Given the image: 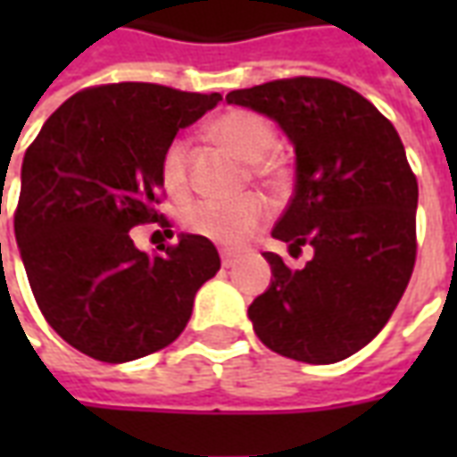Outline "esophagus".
<instances>
[{"mask_svg": "<svg viewBox=\"0 0 457 457\" xmlns=\"http://www.w3.org/2000/svg\"><path fill=\"white\" fill-rule=\"evenodd\" d=\"M237 264V257L235 254H222V267L229 269V267H235Z\"/></svg>", "mask_w": 457, "mask_h": 457, "instance_id": "obj_1", "label": "esophagus"}]
</instances>
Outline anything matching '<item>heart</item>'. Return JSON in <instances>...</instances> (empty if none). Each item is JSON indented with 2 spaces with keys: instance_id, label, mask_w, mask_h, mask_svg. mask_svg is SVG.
Masks as SVG:
<instances>
[{
  "instance_id": "1",
  "label": "heart",
  "mask_w": 457,
  "mask_h": 457,
  "mask_svg": "<svg viewBox=\"0 0 457 457\" xmlns=\"http://www.w3.org/2000/svg\"><path fill=\"white\" fill-rule=\"evenodd\" d=\"M210 139L237 154L252 163L257 179L274 180L281 173V163L269 156L277 149V129L271 121L252 110H228L208 124ZM161 183L173 195H186L190 190L188 141L173 139L161 156ZM269 220L267 200L259 195L222 203V200H200L186 210V229L195 237H205L220 247L245 245Z\"/></svg>"
}]
</instances>
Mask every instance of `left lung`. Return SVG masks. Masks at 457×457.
I'll use <instances>...</instances> for the list:
<instances>
[{"instance_id": "8db88e82", "label": "left lung", "mask_w": 457, "mask_h": 457, "mask_svg": "<svg viewBox=\"0 0 457 457\" xmlns=\"http://www.w3.org/2000/svg\"><path fill=\"white\" fill-rule=\"evenodd\" d=\"M228 103L281 124L296 149V188L271 235L301 252L288 269L274 252L271 287L249 306L269 350L333 364L362 350L392 318L416 264L419 183L394 124L367 97L328 78H284L232 90Z\"/></svg>"}]
</instances>
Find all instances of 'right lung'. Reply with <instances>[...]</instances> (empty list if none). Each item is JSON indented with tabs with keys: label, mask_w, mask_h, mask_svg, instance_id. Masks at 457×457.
<instances>
[{
	"label": "right lung",
	"mask_w": 457,
	"mask_h": 457,
	"mask_svg": "<svg viewBox=\"0 0 457 457\" xmlns=\"http://www.w3.org/2000/svg\"><path fill=\"white\" fill-rule=\"evenodd\" d=\"M220 100L156 83L95 85L65 100L26 149L14 210L26 277L48 326L87 357L129 362L163 350L218 274L210 239L183 235L149 257L129 229L170 228L159 212L161 156Z\"/></svg>",
	"instance_id": "add662e5"
}]
</instances>
